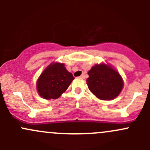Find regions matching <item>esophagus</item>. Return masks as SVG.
Listing matches in <instances>:
<instances>
[{
	"label": "esophagus",
	"mask_w": 150,
	"mask_h": 150,
	"mask_svg": "<svg viewBox=\"0 0 150 150\" xmlns=\"http://www.w3.org/2000/svg\"><path fill=\"white\" fill-rule=\"evenodd\" d=\"M81 78H83V79H84V78H86V75H85V74H82V75H81Z\"/></svg>",
	"instance_id": "esophagus-1"
}]
</instances>
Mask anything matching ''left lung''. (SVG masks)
<instances>
[{
	"instance_id": "8db88e82",
	"label": "left lung",
	"mask_w": 150,
	"mask_h": 150,
	"mask_svg": "<svg viewBox=\"0 0 150 150\" xmlns=\"http://www.w3.org/2000/svg\"><path fill=\"white\" fill-rule=\"evenodd\" d=\"M89 90L102 100L115 99L121 91L123 83L120 74L106 64H96L88 71Z\"/></svg>"
}]
</instances>
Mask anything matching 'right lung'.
<instances>
[{
  "instance_id": "right-lung-1",
  "label": "right lung",
  "mask_w": 150,
  "mask_h": 150,
  "mask_svg": "<svg viewBox=\"0 0 150 150\" xmlns=\"http://www.w3.org/2000/svg\"><path fill=\"white\" fill-rule=\"evenodd\" d=\"M74 77L64 67V64H50L42 72L37 82L39 94L46 99H56L67 89Z\"/></svg>"
}]
</instances>
